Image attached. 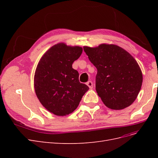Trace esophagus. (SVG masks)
Segmentation results:
<instances>
[{
    "label": "esophagus",
    "mask_w": 158,
    "mask_h": 158,
    "mask_svg": "<svg viewBox=\"0 0 158 158\" xmlns=\"http://www.w3.org/2000/svg\"><path fill=\"white\" fill-rule=\"evenodd\" d=\"M86 85L90 89L93 88V83H92V82H91V81H88V82L86 83Z\"/></svg>",
    "instance_id": "obj_1"
}]
</instances>
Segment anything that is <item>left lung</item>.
<instances>
[{
	"mask_svg": "<svg viewBox=\"0 0 158 158\" xmlns=\"http://www.w3.org/2000/svg\"><path fill=\"white\" fill-rule=\"evenodd\" d=\"M88 59L98 70L95 89L106 106L125 109L135 101L142 83V74L134 57L116 45L84 47Z\"/></svg>",
	"mask_w": 158,
	"mask_h": 158,
	"instance_id": "8db88e82",
	"label": "left lung"
}]
</instances>
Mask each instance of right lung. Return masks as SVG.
I'll return each mask as SVG.
<instances>
[{"mask_svg": "<svg viewBox=\"0 0 158 158\" xmlns=\"http://www.w3.org/2000/svg\"><path fill=\"white\" fill-rule=\"evenodd\" d=\"M82 52L79 46L63 43L51 47L41 58L35 70L34 88L37 98L47 110L65 116L78 107L89 89L79 82V73L73 63Z\"/></svg>", "mask_w": 158, "mask_h": 158, "instance_id": "add662e5", "label": "right lung"}]
</instances>
